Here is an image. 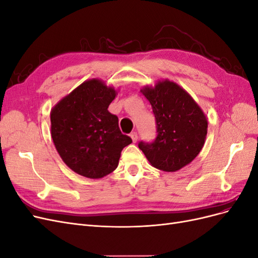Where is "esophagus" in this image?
<instances>
[{"label": "esophagus", "mask_w": 258, "mask_h": 258, "mask_svg": "<svg viewBox=\"0 0 258 258\" xmlns=\"http://www.w3.org/2000/svg\"><path fill=\"white\" fill-rule=\"evenodd\" d=\"M130 137H131V139H132V141H134L135 143L138 141V138H139V136H138L137 132H131V134H130Z\"/></svg>", "instance_id": "1"}]
</instances>
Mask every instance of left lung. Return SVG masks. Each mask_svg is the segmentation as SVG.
<instances>
[{
  "mask_svg": "<svg viewBox=\"0 0 258 258\" xmlns=\"http://www.w3.org/2000/svg\"><path fill=\"white\" fill-rule=\"evenodd\" d=\"M141 91L152 105L157 136L152 142L140 141L139 148L159 170L173 172L188 165L205 144L208 121L204 112L173 82H159Z\"/></svg>",
  "mask_w": 258,
  "mask_h": 258,
  "instance_id": "8db88e82",
  "label": "left lung"
}]
</instances>
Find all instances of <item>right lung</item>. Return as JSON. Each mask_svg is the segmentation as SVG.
Instances as JSON below:
<instances>
[{
  "instance_id": "obj_1",
  "label": "right lung",
  "mask_w": 258,
  "mask_h": 258,
  "mask_svg": "<svg viewBox=\"0 0 258 258\" xmlns=\"http://www.w3.org/2000/svg\"><path fill=\"white\" fill-rule=\"evenodd\" d=\"M113 88L98 80L83 83L52 108L51 138L60 157L85 177H103L117 168L120 153L132 140L107 111Z\"/></svg>"
}]
</instances>
